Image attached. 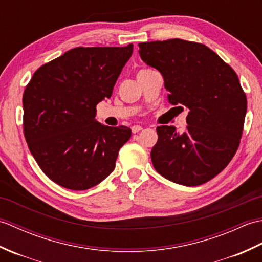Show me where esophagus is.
<instances>
[{"mask_svg": "<svg viewBox=\"0 0 262 262\" xmlns=\"http://www.w3.org/2000/svg\"><path fill=\"white\" fill-rule=\"evenodd\" d=\"M142 129H143V128H142L141 126H133V127H132V132H133V134H136V133L141 132Z\"/></svg>", "mask_w": 262, "mask_h": 262, "instance_id": "obj_1", "label": "esophagus"}]
</instances>
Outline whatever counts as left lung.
<instances>
[{
    "label": "left lung",
    "instance_id": "8db88e82",
    "mask_svg": "<svg viewBox=\"0 0 262 262\" xmlns=\"http://www.w3.org/2000/svg\"><path fill=\"white\" fill-rule=\"evenodd\" d=\"M138 46L141 58L162 74L169 102L189 110L182 134L173 126L157 127L154 168L179 185H203L226 168L240 145L247 96L238 77L203 43L176 38Z\"/></svg>",
    "mask_w": 262,
    "mask_h": 262
}]
</instances>
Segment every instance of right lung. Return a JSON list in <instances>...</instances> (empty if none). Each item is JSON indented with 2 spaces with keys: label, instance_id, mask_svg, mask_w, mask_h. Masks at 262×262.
Returning <instances> with one entry per match:
<instances>
[{
  "label": "right lung",
  "instance_id": "add662e5",
  "mask_svg": "<svg viewBox=\"0 0 262 262\" xmlns=\"http://www.w3.org/2000/svg\"><path fill=\"white\" fill-rule=\"evenodd\" d=\"M133 54L125 47H76L40 66L26 86L24 133L32 157L55 183L72 190L97 186L114 171L126 126L96 120Z\"/></svg>",
  "mask_w": 262,
  "mask_h": 262
}]
</instances>
